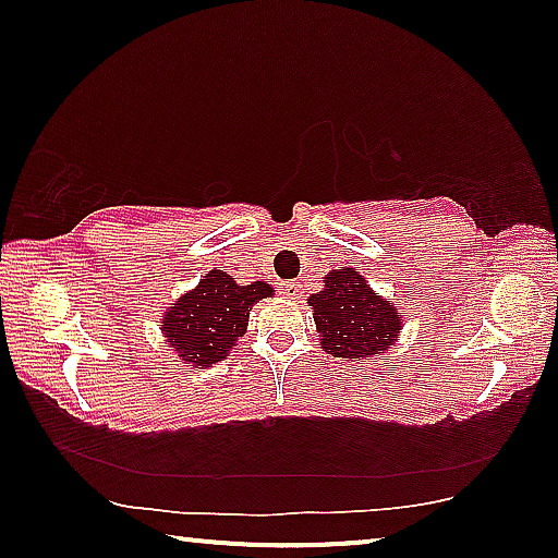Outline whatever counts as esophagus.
I'll list each match as a JSON object with an SVG mask.
<instances>
[{
	"mask_svg": "<svg viewBox=\"0 0 558 558\" xmlns=\"http://www.w3.org/2000/svg\"><path fill=\"white\" fill-rule=\"evenodd\" d=\"M302 292V288L298 286V282H280V295L286 298H298Z\"/></svg>",
	"mask_w": 558,
	"mask_h": 558,
	"instance_id": "1",
	"label": "esophagus"
}]
</instances>
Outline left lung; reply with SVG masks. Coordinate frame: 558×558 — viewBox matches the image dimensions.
Masks as SVG:
<instances>
[{
	"mask_svg": "<svg viewBox=\"0 0 558 558\" xmlns=\"http://www.w3.org/2000/svg\"><path fill=\"white\" fill-rule=\"evenodd\" d=\"M313 307L323 349L332 356L359 362L364 356L384 354L401 332V313L391 300L366 286L354 268L332 270L325 290L307 300Z\"/></svg>",
	"mask_w": 558,
	"mask_h": 558,
	"instance_id": "obj_1",
	"label": "left lung"
}]
</instances>
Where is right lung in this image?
<instances>
[{"label":"right lung","instance_id":"1","mask_svg":"<svg viewBox=\"0 0 558 558\" xmlns=\"http://www.w3.org/2000/svg\"><path fill=\"white\" fill-rule=\"evenodd\" d=\"M272 295L268 282L239 286L229 272L209 270L194 290L172 302L162 319V335L182 362L204 369L229 356L245 335L251 307Z\"/></svg>","mask_w":558,"mask_h":558}]
</instances>
